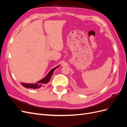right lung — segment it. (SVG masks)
<instances>
[{
	"mask_svg": "<svg viewBox=\"0 0 127 127\" xmlns=\"http://www.w3.org/2000/svg\"><path fill=\"white\" fill-rule=\"evenodd\" d=\"M58 67H59V66H57L56 68L52 69H51L50 70V71L49 72V74L47 75V76H46L44 78L40 80V81H39V82H37V83H35L34 84H28L21 83V84L24 87H25L26 88H33V89H36V88H40L42 86H44L45 84H47L50 81V80L51 76L53 73V71H55V70L56 68H58Z\"/></svg>",
	"mask_w": 127,
	"mask_h": 127,
	"instance_id": "right-lung-1",
	"label": "right lung"
}]
</instances>
